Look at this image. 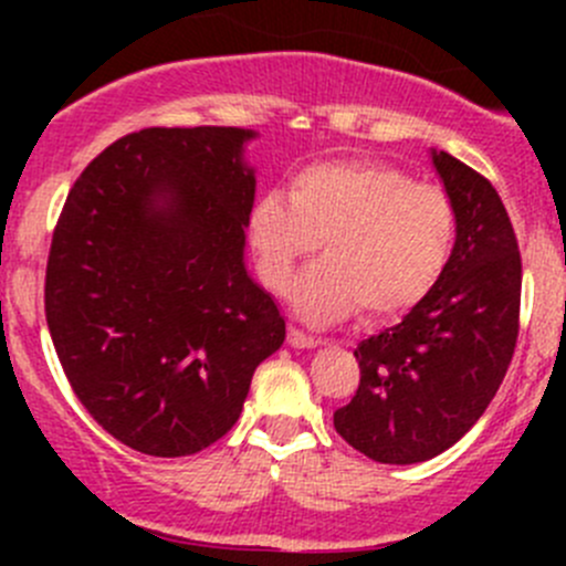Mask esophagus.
I'll return each instance as SVG.
<instances>
[{
  "instance_id": "1",
  "label": "esophagus",
  "mask_w": 566,
  "mask_h": 566,
  "mask_svg": "<svg viewBox=\"0 0 566 566\" xmlns=\"http://www.w3.org/2000/svg\"><path fill=\"white\" fill-rule=\"evenodd\" d=\"M287 342H290V347H295V350H312V347L319 345V339H315V336H306L304 331H298V328H290Z\"/></svg>"
}]
</instances>
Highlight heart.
<instances>
[{
  "mask_svg": "<svg viewBox=\"0 0 566 566\" xmlns=\"http://www.w3.org/2000/svg\"><path fill=\"white\" fill-rule=\"evenodd\" d=\"M452 199L380 161L345 158L298 169L290 197L265 191L249 213L262 282L284 293L323 241L325 260L290 290L312 325H336L367 306L369 317L413 310L441 282L454 249Z\"/></svg>",
  "mask_w": 566,
  "mask_h": 566,
  "instance_id": "b5f03b06",
  "label": "heart"
}]
</instances>
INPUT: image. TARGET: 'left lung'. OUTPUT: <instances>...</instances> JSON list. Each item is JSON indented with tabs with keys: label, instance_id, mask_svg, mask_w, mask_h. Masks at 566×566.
Listing matches in <instances>:
<instances>
[{
	"label": "left lung",
	"instance_id": "obj_1",
	"mask_svg": "<svg viewBox=\"0 0 566 566\" xmlns=\"http://www.w3.org/2000/svg\"><path fill=\"white\" fill-rule=\"evenodd\" d=\"M430 158L458 221L449 265L402 323L356 347L361 384L334 413L336 432L386 465L454 447L495 397L517 342L523 271L504 202L449 153Z\"/></svg>",
	"mask_w": 566,
	"mask_h": 566
}]
</instances>
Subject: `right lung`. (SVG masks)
<instances>
[{
    "label": "right lung",
    "mask_w": 566,
    "mask_h": 566,
    "mask_svg": "<svg viewBox=\"0 0 566 566\" xmlns=\"http://www.w3.org/2000/svg\"><path fill=\"white\" fill-rule=\"evenodd\" d=\"M251 128H145L108 145L65 199L45 319L95 421L153 458L232 430L284 317L247 268Z\"/></svg>",
    "instance_id": "obj_1"
}]
</instances>
